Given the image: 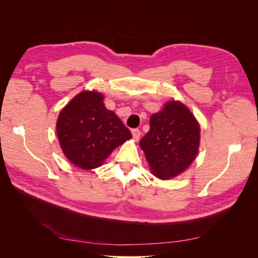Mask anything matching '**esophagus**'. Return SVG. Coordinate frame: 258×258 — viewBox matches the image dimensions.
<instances>
[{
    "mask_svg": "<svg viewBox=\"0 0 258 258\" xmlns=\"http://www.w3.org/2000/svg\"><path fill=\"white\" fill-rule=\"evenodd\" d=\"M132 137H134L135 141L138 142L140 138H141V131H140L139 129H134V130H132Z\"/></svg>",
    "mask_w": 258,
    "mask_h": 258,
    "instance_id": "esophagus-1",
    "label": "esophagus"
}]
</instances>
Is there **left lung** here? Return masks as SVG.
Wrapping results in <instances>:
<instances>
[{
	"label": "left lung",
	"mask_w": 258,
	"mask_h": 258,
	"mask_svg": "<svg viewBox=\"0 0 258 258\" xmlns=\"http://www.w3.org/2000/svg\"><path fill=\"white\" fill-rule=\"evenodd\" d=\"M151 129L140 141L151 172L160 179L182 174L196 159L200 124L178 100H169L150 118Z\"/></svg>",
	"instance_id": "8db88e82"
}]
</instances>
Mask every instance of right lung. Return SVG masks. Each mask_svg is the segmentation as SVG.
I'll use <instances>...</instances> for the list:
<instances>
[{
    "label": "right lung",
    "instance_id": "add662e5",
    "mask_svg": "<svg viewBox=\"0 0 258 258\" xmlns=\"http://www.w3.org/2000/svg\"><path fill=\"white\" fill-rule=\"evenodd\" d=\"M97 90H83L59 113L56 129L66 158L83 170L101 167L116 147L132 138Z\"/></svg>",
    "mask_w": 258,
    "mask_h": 258
}]
</instances>
